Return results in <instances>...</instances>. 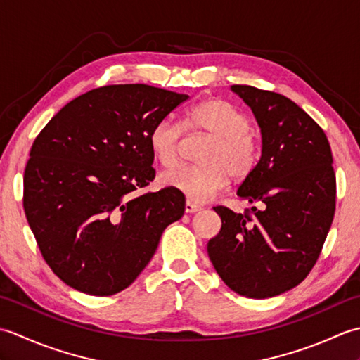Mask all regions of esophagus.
I'll use <instances>...</instances> for the list:
<instances>
[{"instance_id":"1","label":"esophagus","mask_w":360,"mask_h":360,"mask_svg":"<svg viewBox=\"0 0 360 360\" xmlns=\"http://www.w3.org/2000/svg\"><path fill=\"white\" fill-rule=\"evenodd\" d=\"M200 210H201V205L193 204V202H190V201L186 202V213H196V212H200Z\"/></svg>"}]
</instances>
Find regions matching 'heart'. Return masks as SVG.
<instances>
[{
	"label": "heart",
	"instance_id": "heart-1",
	"mask_svg": "<svg viewBox=\"0 0 360 360\" xmlns=\"http://www.w3.org/2000/svg\"><path fill=\"white\" fill-rule=\"evenodd\" d=\"M186 128L212 137L200 167H176L160 176L165 187L178 190L188 200L204 202L223 190L231 174L248 178L258 159V143L250 133V120L240 108L219 97L195 105L186 117ZM182 127L170 117L158 120L148 133L151 155L164 168L179 158Z\"/></svg>",
	"mask_w": 360,
	"mask_h": 360
}]
</instances>
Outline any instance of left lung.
<instances>
[{
    "mask_svg": "<svg viewBox=\"0 0 360 360\" xmlns=\"http://www.w3.org/2000/svg\"><path fill=\"white\" fill-rule=\"evenodd\" d=\"M250 106L262 133V158L238 195L250 204L241 215L213 207L221 231L207 243L215 271L233 292L280 295L302 283L322 250L334 218L335 176L323 129L290 98L232 85Z\"/></svg>",
    "mask_w": 360,
    "mask_h": 360,
    "instance_id": "1",
    "label": "left lung"
}]
</instances>
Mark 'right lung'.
Masks as SVG:
<instances>
[{
  "mask_svg": "<svg viewBox=\"0 0 360 360\" xmlns=\"http://www.w3.org/2000/svg\"><path fill=\"white\" fill-rule=\"evenodd\" d=\"M187 98L139 83L97 88L38 134L22 205L43 258L68 286L97 297L124 290L184 215L178 190L137 192L155 179L151 127Z\"/></svg>",
  "mask_w": 360,
  "mask_h": 360,
  "instance_id": "right-lung-1",
  "label": "right lung"
}]
</instances>
